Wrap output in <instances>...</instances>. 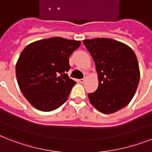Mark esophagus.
I'll use <instances>...</instances> for the list:
<instances>
[{"instance_id": "esophagus-1", "label": "esophagus", "mask_w": 152, "mask_h": 152, "mask_svg": "<svg viewBox=\"0 0 152 152\" xmlns=\"http://www.w3.org/2000/svg\"><path fill=\"white\" fill-rule=\"evenodd\" d=\"M88 74H85V75H84V78L80 79V80H79V81H80V83H84V81H85L86 79L88 78Z\"/></svg>"}]
</instances>
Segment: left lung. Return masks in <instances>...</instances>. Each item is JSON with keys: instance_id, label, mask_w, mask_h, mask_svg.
I'll list each match as a JSON object with an SVG mask.
<instances>
[{"instance_id": "8db88e82", "label": "left lung", "mask_w": 152, "mask_h": 152, "mask_svg": "<svg viewBox=\"0 0 152 152\" xmlns=\"http://www.w3.org/2000/svg\"><path fill=\"white\" fill-rule=\"evenodd\" d=\"M83 42L95 61L99 79L97 90L88 94L90 102L106 114L120 110L131 102L139 84L140 73L134 51L107 38Z\"/></svg>"}]
</instances>
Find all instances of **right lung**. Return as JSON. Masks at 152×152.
Returning <instances> with one entry per match:
<instances>
[{"instance_id":"obj_1","label":"right lung","mask_w":152,"mask_h":152,"mask_svg":"<svg viewBox=\"0 0 152 152\" xmlns=\"http://www.w3.org/2000/svg\"><path fill=\"white\" fill-rule=\"evenodd\" d=\"M80 41L53 37L27 45L15 65L20 90L39 110H54L65 102L76 81L69 77V57Z\"/></svg>"}]
</instances>
